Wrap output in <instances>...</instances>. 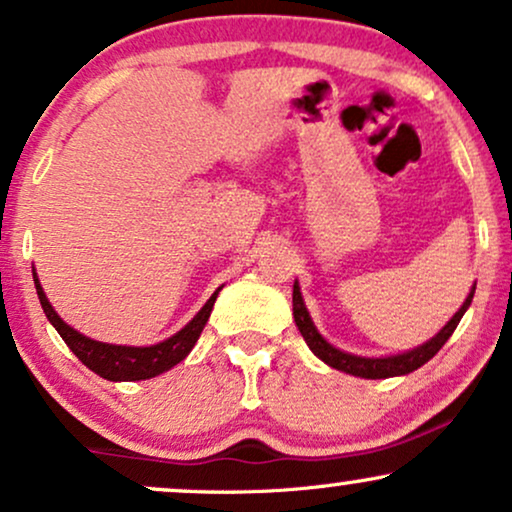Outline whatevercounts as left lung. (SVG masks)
Here are the masks:
<instances>
[{"label": "left lung", "mask_w": 512, "mask_h": 512, "mask_svg": "<svg viewBox=\"0 0 512 512\" xmlns=\"http://www.w3.org/2000/svg\"><path fill=\"white\" fill-rule=\"evenodd\" d=\"M472 295H475V286L470 288L468 297L461 304V309L446 321V326L439 331L435 338H430L423 345L409 349V352H401V354H390V357H359V354L352 352H342V349L333 347L323 335L316 331L312 316H309L307 307H304L302 293H300V283H293V319L297 323V331L302 333L304 342H307L309 349L319 357L323 364H328L331 368H338L342 373L349 375H357V378H366V380H378V378H394V375H406L413 373L416 368H420L423 364L435 357L439 349L444 347V342L451 338V333L456 331L458 321L463 319V314L468 312Z\"/></svg>", "instance_id": "8db88e82"}]
</instances>
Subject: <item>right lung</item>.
Returning a JSON list of instances; mask_svg holds the SVG:
<instances>
[{"label": "right lung", "mask_w": 512, "mask_h": 512, "mask_svg": "<svg viewBox=\"0 0 512 512\" xmlns=\"http://www.w3.org/2000/svg\"><path fill=\"white\" fill-rule=\"evenodd\" d=\"M32 278H35V288H37V297H40V304L47 314V319L51 326L56 328L58 335H61L63 342L73 349V354L82 361L89 371H94L101 378L113 380V383H127V380H148L155 378V375L170 371L172 366H177L179 361H184L189 357V352L196 345L200 333H203L205 323L210 319L212 307H215V300L219 295V290L224 286H219L208 302L203 304V309L193 316V319L186 323L181 331H177L172 338H167L158 345H148V347H132V345H111V342H99L87 338L80 331H75L73 326H68L61 316L56 314V309L51 307V302L44 295V288L37 278V271L32 269Z\"/></svg>", "instance_id": "add662e5"}]
</instances>
